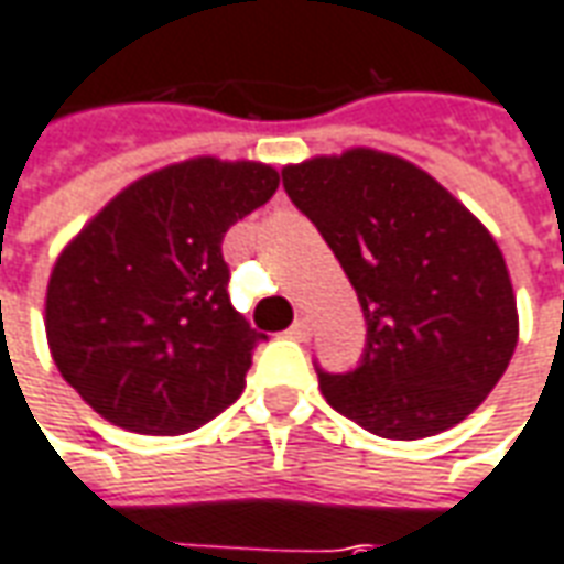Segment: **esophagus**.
<instances>
[{
  "label": "esophagus",
  "instance_id": "obj_1",
  "mask_svg": "<svg viewBox=\"0 0 564 564\" xmlns=\"http://www.w3.org/2000/svg\"><path fill=\"white\" fill-rule=\"evenodd\" d=\"M311 336V326H308V321H305V317H299V321L293 323V326H290V338H299V341H305V338Z\"/></svg>",
  "mask_w": 564,
  "mask_h": 564
}]
</instances>
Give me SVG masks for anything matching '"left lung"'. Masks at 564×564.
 I'll list each match as a JSON object with an SVG mask.
<instances>
[{"instance_id":"1","label":"left lung","mask_w":564,"mask_h":564,"mask_svg":"<svg viewBox=\"0 0 564 564\" xmlns=\"http://www.w3.org/2000/svg\"><path fill=\"white\" fill-rule=\"evenodd\" d=\"M283 188L336 253L366 317L360 366L317 369L326 403L384 440L460 424L519 341L513 283L488 228L431 173L376 149L286 164Z\"/></svg>"}]
</instances>
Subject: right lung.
<instances>
[{
  "label": "right lung",
  "instance_id": "right-lung-1",
  "mask_svg": "<svg viewBox=\"0 0 564 564\" xmlns=\"http://www.w3.org/2000/svg\"><path fill=\"white\" fill-rule=\"evenodd\" d=\"M278 183L259 161L167 164L118 192L63 247L45 333L61 376L97 415L173 436L241 397L265 336L231 308L223 238Z\"/></svg>",
  "mask_w": 564,
  "mask_h": 564
}]
</instances>
